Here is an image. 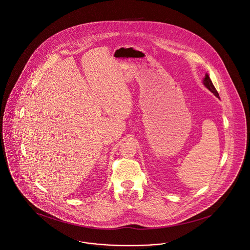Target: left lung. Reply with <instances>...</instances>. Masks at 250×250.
<instances>
[{
  "label": "left lung",
  "instance_id": "obj_1",
  "mask_svg": "<svg viewBox=\"0 0 250 250\" xmlns=\"http://www.w3.org/2000/svg\"><path fill=\"white\" fill-rule=\"evenodd\" d=\"M204 84H205L212 93H214L217 97L219 96L217 90L215 89V87H214V85H213V83H212V82H211V80H210V78H209V76H208V74L206 75V78L204 79Z\"/></svg>",
  "mask_w": 250,
  "mask_h": 250
}]
</instances>
